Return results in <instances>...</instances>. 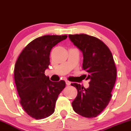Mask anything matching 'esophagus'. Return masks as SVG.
<instances>
[{"mask_svg":"<svg viewBox=\"0 0 131 131\" xmlns=\"http://www.w3.org/2000/svg\"><path fill=\"white\" fill-rule=\"evenodd\" d=\"M66 84H67V85H70V84H71V82H70V81H69L67 80L66 81Z\"/></svg>","mask_w":131,"mask_h":131,"instance_id":"34e87169","label":"esophagus"}]
</instances>
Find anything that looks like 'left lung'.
Here are the masks:
<instances>
[{
    "instance_id": "obj_1",
    "label": "left lung",
    "mask_w": 131,
    "mask_h": 131,
    "mask_svg": "<svg viewBox=\"0 0 131 131\" xmlns=\"http://www.w3.org/2000/svg\"><path fill=\"white\" fill-rule=\"evenodd\" d=\"M70 39L83 53V70L89 79L87 89L78 83V95L72 103L76 113L85 118H94L108 105L116 79V68L108 46L101 40L86 34L68 35Z\"/></svg>"
}]
</instances>
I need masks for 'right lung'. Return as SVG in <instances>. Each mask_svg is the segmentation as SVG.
Masks as SVG:
<instances>
[{"mask_svg":"<svg viewBox=\"0 0 131 131\" xmlns=\"http://www.w3.org/2000/svg\"><path fill=\"white\" fill-rule=\"evenodd\" d=\"M67 38V35L36 38L23 49L16 61L14 79L20 103L34 119L52 115L59 94L65 87L64 81H51L45 71L50 64L52 48Z\"/></svg>","mask_w":131,"mask_h":131,"instance_id":"1","label":"right lung"}]
</instances>
